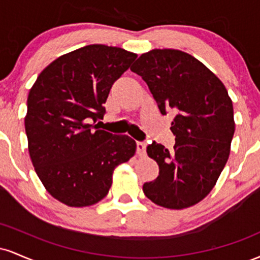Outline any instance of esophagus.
Here are the masks:
<instances>
[{
	"label": "esophagus",
	"instance_id": "1",
	"mask_svg": "<svg viewBox=\"0 0 260 260\" xmlns=\"http://www.w3.org/2000/svg\"><path fill=\"white\" fill-rule=\"evenodd\" d=\"M145 153H147V145H145V143L143 142L137 143V154H138V156L140 157L145 156Z\"/></svg>",
	"mask_w": 260,
	"mask_h": 260
}]
</instances>
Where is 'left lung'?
<instances>
[{
  "label": "left lung",
  "instance_id": "left-lung-1",
  "mask_svg": "<svg viewBox=\"0 0 260 260\" xmlns=\"http://www.w3.org/2000/svg\"><path fill=\"white\" fill-rule=\"evenodd\" d=\"M147 83L160 112L175 113L172 150L159 143L148 145V156L159 165L156 180L143 186L160 207L196 205L216 184L228 162L235 133L234 106L223 83L189 53L155 49L131 67Z\"/></svg>",
  "mask_w": 260,
  "mask_h": 260
}]
</instances>
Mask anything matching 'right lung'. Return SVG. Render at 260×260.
Returning <instances> with one entry per match:
<instances>
[{
  "instance_id": "right-lung-1",
  "label": "right lung",
  "mask_w": 260,
  "mask_h": 260,
  "mask_svg": "<svg viewBox=\"0 0 260 260\" xmlns=\"http://www.w3.org/2000/svg\"><path fill=\"white\" fill-rule=\"evenodd\" d=\"M137 53L94 44L59 56L39 74L24 118L29 155L38 177L68 207L104 199L116 166L136 154V142L98 129L110 89Z\"/></svg>"
}]
</instances>
